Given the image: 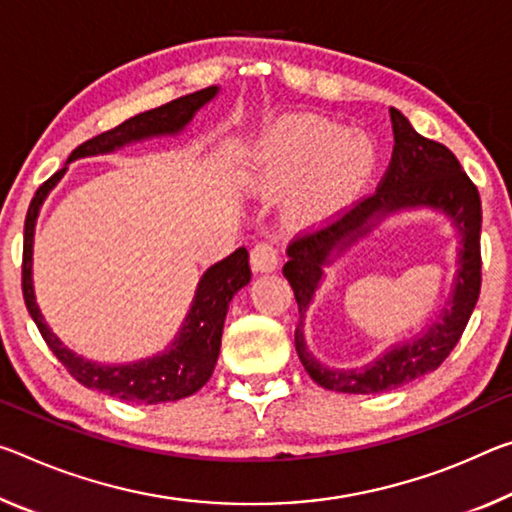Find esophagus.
I'll return each mask as SVG.
<instances>
[{
	"label": "esophagus",
	"instance_id": "1",
	"mask_svg": "<svg viewBox=\"0 0 512 512\" xmlns=\"http://www.w3.org/2000/svg\"><path fill=\"white\" fill-rule=\"evenodd\" d=\"M278 250H275L273 243H257V246L250 250V264H253L255 273H273L278 269Z\"/></svg>",
	"mask_w": 512,
	"mask_h": 512
}]
</instances>
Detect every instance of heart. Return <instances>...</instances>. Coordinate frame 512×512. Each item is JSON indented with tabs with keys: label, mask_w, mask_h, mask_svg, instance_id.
<instances>
[{
	"label": "heart",
	"mask_w": 512,
	"mask_h": 512,
	"mask_svg": "<svg viewBox=\"0 0 512 512\" xmlns=\"http://www.w3.org/2000/svg\"><path fill=\"white\" fill-rule=\"evenodd\" d=\"M376 148L362 132L319 116H294L275 125L248 152L246 180L264 191H285L287 214L298 225L337 216L367 182Z\"/></svg>",
	"instance_id": "heart-1"
}]
</instances>
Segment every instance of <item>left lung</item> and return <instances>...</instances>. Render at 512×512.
Wrapping results in <instances>:
<instances>
[{
    "label": "left lung",
    "instance_id": "left-lung-1",
    "mask_svg": "<svg viewBox=\"0 0 512 512\" xmlns=\"http://www.w3.org/2000/svg\"><path fill=\"white\" fill-rule=\"evenodd\" d=\"M394 152L378 191L323 230L287 248L285 278L298 303L296 351L314 383L344 394H380L435 371L449 358L472 316L481 291V198L449 148L421 136L401 111L389 109ZM444 213L457 232V273L440 315L408 343H397L360 370H332L306 348L304 314L325 279V269L357 245L389 215L403 211Z\"/></svg>",
    "mask_w": 512,
    "mask_h": 512
}]
</instances>
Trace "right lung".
<instances>
[{"label": "right lung", "mask_w": 512, "mask_h": 512, "mask_svg": "<svg viewBox=\"0 0 512 512\" xmlns=\"http://www.w3.org/2000/svg\"><path fill=\"white\" fill-rule=\"evenodd\" d=\"M221 88L209 86L191 95L177 97V100L161 104L157 109L143 111L139 116L125 120L123 125L113 127L95 139L81 143L70 154L66 166L54 173L31 200L27 221H24V253H22V294L31 319L36 321L40 335L52 348V353L61 360L70 376L79 380L88 389H97L116 399L132 403H168L180 401L196 394L198 389L212 378L218 353H221L223 323L230 300L241 287L250 282L248 250L237 248L230 257L221 259L209 266L198 280L196 296L191 300L189 314L184 316L182 328L177 330L173 342L164 351L127 364H102L86 360L72 348L61 342L47 326L43 312L36 303L34 291V234L40 207L50 196L56 184L66 175L68 164L84 157H97V154H111L123 150L125 145L141 143L148 139H161V136L182 134L186 125L196 118V113L214 100Z\"/></svg>", "instance_id": "obj_1"}]
</instances>
